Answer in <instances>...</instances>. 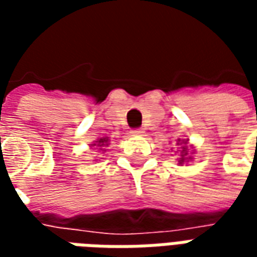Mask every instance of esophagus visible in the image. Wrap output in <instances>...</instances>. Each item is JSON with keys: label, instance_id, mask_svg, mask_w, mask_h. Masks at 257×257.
Wrapping results in <instances>:
<instances>
[{"label": "esophagus", "instance_id": "34e87169", "mask_svg": "<svg viewBox=\"0 0 257 257\" xmlns=\"http://www.w3.org/2000/svg\"><path fill=\"white\" fill-rule=\"evenodd\" d=\"M131 134H132V135H143V134H145V129H143V128L132 129V131H131Z\"/></svg>", "mask_w": 257, "mask_h": 257}]
</instances>
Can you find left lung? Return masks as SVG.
<instances>
[{
  "label": "left lung",
  "instance_id": "1",
  "mask_svg": "<svg viewBox=\"0 0 257 257\" xmlns=\"http://www.w3.org/2000/svg\"><path fill=\"white\" fill-rule=\"evenodd\" d=\"M187 154H189V153H187V150H186V149H184V147H183V151H182V160H180V162H183V161H184L183 157H184V156H187Z\"/></svg>",
  "mask_w": 257,
  "mask_h": 257
}]
</instances>
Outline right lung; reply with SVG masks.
I'll use <instances>...</instances> for the list:
<instances>
[{
    "label": "right lung",
    "mask_w": 257,
    "mask_h": 257,
    "mask_svg": "<svg viewBox=\"0 0 257 257\" xmlns=\"http://www.w3.org/2000/svg\"><path fill=\"white\" fill-rule=\"evenodd\" d=\"M107 142H108V140H107V138H103V139H100L99 140V142H97V143H99V147H101V146H107Z\"/></svg>",
    "instance_id": "add662e5"
}]
</instances>
